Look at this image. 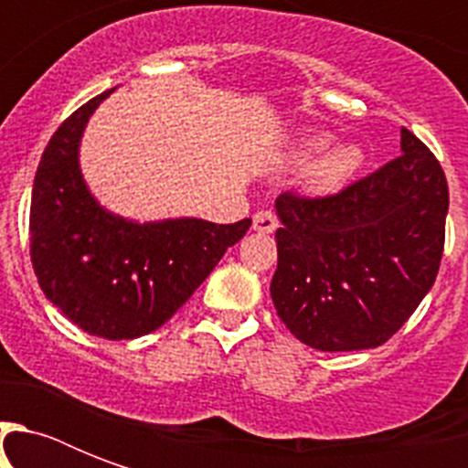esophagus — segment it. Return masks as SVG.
Listing matches in <instances>:
<instances>
[{
	"label": "esophagus",
	"mask_w": 468,
	"mask_h": 468,
	"mask_svg": "<svg viewBox=\"0 0 468 468\" xmlns=\"http://www.w3.org/2000/svg\"><path fill=\"white\" fill-rule=\"evenodd\" d=\"M252 228L257 233H274L279 228V218L271 211H257L252 218Z\"/></svg>",
	"instance_id": "1"
}]
</instances>
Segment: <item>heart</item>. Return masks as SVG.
Here are the masks:
<instances>
[{"label": "heart", "instance_id": "b5f03b06", "mask_svg": "<svg viewBox=\"0 0 468 468\" xmlns=\"http://www.w3.org/2000/svg\"><path fill=\"white\" fill-rule=\"evenodd\" d=\"M330 145V138L325 135H313L303 143V157L318 155ZM362 165V153L352 145H340V148L327 150L325 155L311 162L306 169V184L313 191L327 194V191L340 189L349 176L355 175L356 167Z\"/></svg>", "mask_w": 468, "mask_h": 468}]
</instances>
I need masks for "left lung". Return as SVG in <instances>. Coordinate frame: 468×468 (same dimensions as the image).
Instances as JSON below:
<instances>
[{
	"label": "left lung",
	"mask_w": 468,
	"mask_h": 468,
	"mask_svg": "<svg viewBox=\"0 0 468 468\" xmlns=\"http://www.w3.org/2000/svg\"><path fill=\"white\" fill-rule=\"evenodd\" d=\"M450 189L428 145L400 128V155L337 194L277 198L271 301L320 352L384 345L435 284Z\"/></svg>",
	"instance_id": "obj_1"
}]
</instances>
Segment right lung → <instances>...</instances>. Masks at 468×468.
<instances>
[{
    "mask_svg": "<svg viewBox=\"0 0 468 468\" xmlns=\"http://www.w3.org/2000/svg\"><path fill=\"white\" fill-rule=\"evenodd\" d=\"M112 90L62 121L31 194V262L46 299L84 333L133 340L165 325L252 220L133 223L104 211L80 172V138Z\"/></svg>",
    "mask_w": 468,
    "mask_h": 468,
    "instance_id": "add662e5",
    "label": "right lung"
}]
</instances>
